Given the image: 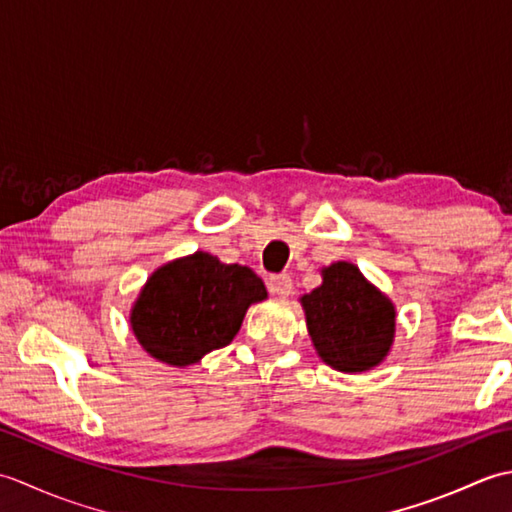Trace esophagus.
Listing matches in <instances>:
<instances>
[{
	"instance_id": "esophagus-1",
	"label": "esophagus",
	"mask_w": 512,
	"mask_h": 512,
	"mask_svg": "<svg viewBox=\"0 0 512 512\" xmlns=\"http://www.w3.org/2000/svg\"><path fill=\"white\" fill-rule=\"evenodd\" d=\"M268 290L277 297H288L292 292V279L290 275H270L268 277Z\"/></svg>"
}]
</instances>
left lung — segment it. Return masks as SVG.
I'll return each instance as SVG.
<instances>
[{"mask_svg": "<svg viewBox=\"0 0 512 512\" xmlns=\"http://www.w3.org/2000/svg\"><path fill=\"white\" fill-rule=\"evenodd\" d=\"M323 284L301 297L314 350L345 374L385 361L396 332V308L350 262L321 270Z\"/></svg>", "mask_w": 512, "mask_h": 512, "instance_id": "1", "label": "left lung"}]
</instances>
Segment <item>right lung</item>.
Returning a JSON list of instances; mask_svg holds the SVG:
<instances>
[{"label":"right lung","mask_w":512,"mask_h":512,"mask_svg":"<svg viewBox=\"0 0 512 512\" xmlns=\"http://www.w3.org/2000/svg\"><path fill=\"white\" fill-rule=\"evenodd\" d=\"M268 297L264 281L239 264L193 253L160 266L147 279L129 323L143 350L158 361L187 367L228 345L250 303Z\"/></svg>","instance_id":"right-lung-1"}]
</instances>
